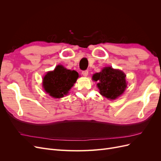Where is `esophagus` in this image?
Segmentation results:
<instances>
[{
	"label": "esophagus",
	"instance_id": "esophagus-1",
	"mask_svg": "<svg viewBox=\"0 0 161 161\" xmlns=\"http://www.w3.org/2000/svg\"><path fill=\"white\" fill-rule=\"evenodd\" d=\"M88 73H89L88 70H84L82 72V74L84 76H87V75H88Z\"/></svg>",
	"mask_w": 161,
	"mask_h": 161
}]
</instances>
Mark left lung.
Listing matches in <instances>:
<instances>
[{"label": "left lung", "instance_id": "1", "mask_svg": "<svg viewBox=\"0 0 161 161\" xmlns=\"http://www.w3.org/2000/svg\"><path fill=\"white\" fill-rule=\"evenodd\" d=\"M125 76L121 70L108 66L103 68L100 72L94 74L92 79L98 82L97 86L102 96L110 100H115L124 93L127 87Z\"/></svg>", "mask_w": 161, "mask_h": 161}]
</instances>
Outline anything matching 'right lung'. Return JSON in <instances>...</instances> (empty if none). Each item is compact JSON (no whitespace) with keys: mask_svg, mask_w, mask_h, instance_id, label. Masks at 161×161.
I'll return each mask as SVG.
<instances>
[{"mask_svg":"<svg viewBox=\"0 0 161 161\" xmlns=\"http://www.w3.org/2000/svg\"><path fill=\"white\" fill-rule=\"evenodd\" d=\"M79 74L75 70H68L62 65H58L53 71L47 72L43 79V87L47 93L53 98H62L76 82Z\"/></svg>","mask_w":161,"mask_h":161,"instance_id":"right-lung-1","label":"right lung"}]
</instances>
